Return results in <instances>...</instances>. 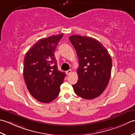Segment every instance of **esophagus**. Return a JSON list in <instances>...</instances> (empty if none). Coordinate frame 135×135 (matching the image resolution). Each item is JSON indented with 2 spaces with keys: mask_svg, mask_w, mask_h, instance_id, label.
<instances>
[{
  "mask_svg": "<svg viewBox=\"0 0 135 135\" xmlns=\"http://www.w3.org/2000/svg\"><path fill=\"white\" fill-rule=\"evenodd\" d=\"M71 73V70L70 69L68 70H67L66 71V73L68 75H70V73Z\"/></svg>",
  "mask_w": 135,
  "mask_h": 135,
  "instance_id": "1",
  "label": "esophagus"
}]
</instances>
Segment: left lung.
<instances>
[{
    "instance_id": "1",
    "label": "left lung",
    "mask_w": 135,
    "mask_h": 135,
    "mask_svg": "<svg viewBox=\"0 0 135 135\" xmlns=\"http://www.w3.org/2000/svg\"><path fill=\"white\" fill-rule=\"evenodd\" d=\"M79 60L78 81L72 85L76 94L91 100L105 90L111 74L112 58L107 49L95 38L78 35L69 37Z\"/></svg>"
}]
</instances>
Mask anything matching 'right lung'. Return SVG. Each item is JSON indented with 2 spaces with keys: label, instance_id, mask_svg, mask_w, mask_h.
I'll list each match as a JSON object with an SVG mask.
<instances>
[{
  "label": "right lung",
  "instance_id": "1",
  "mask_svg": "<svg viewBox=\"0 0 135 135\" xmlns=\"http://www.w3.org/2000/svg\"><path fill=\"white\" fill-rule=\"evenodd\" d=\"M64 34L38 40L27 52L23 76L31 95L40 102L48 103L59 95L65 72L57 69L54 52Z\"/></svg>",
  "mask_w": 135,
  "mask_h": 135
}]
</instances>
